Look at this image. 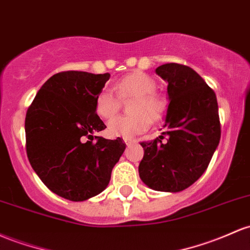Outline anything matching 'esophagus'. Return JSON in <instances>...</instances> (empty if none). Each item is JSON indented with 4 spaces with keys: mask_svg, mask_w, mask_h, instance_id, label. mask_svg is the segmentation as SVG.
Instances as JSON below:
<instances>
[{
    "mask_svg": "<svg viewBox=\"0 0 250 250\" xmlns=\"http://www.w3.org/2000/svg\"><path fill=\"white\" fill-rule=\"evenodd\" d=\"M135 142V140H131V139H125V144L127 145V146H130L131 144H134Z\"/></svg>",
    "mask_w": 250,
    "mask_h": 250,
    "instance_id": "esophagus-1",
    "label": "esophagus"
}]
</instances>
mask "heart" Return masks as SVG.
<instances>
[{"instance_id":"b5f03b06","label":"heart","mask_w":250,"mask_h":250,"mask_svg":"<svg viewBox=\"0 0 250 250\" xmlns=\"http://www.w3.org/2000/svg\"><path fill=\"white\" fill-rule=\"evenodd\" d=\"M122 98L135 97L131 106V116H117L108 122V133L115 138L130 139L146 131L150 125V119L158 121L165 112V101L155 95L156 84L149 76L134 72L122 78L116 84ZM120 108V100L110 89L104 87L96 97L95 111L104 120L111 119Z\"/></svg>"}]
</instances>
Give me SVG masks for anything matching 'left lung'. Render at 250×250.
<instances>
[{
  "mask_svg": "<svg viewBox=\"0 0 250 250\" xmlns=\"http://www.w3.org/2000/svg\"><path fill=\"white\" fill-rule=\"evenodd\" d=\"M155 72L168 83L164 125L167 131L153 141L141 142L145 154L139 174L152 190L179 192L202 177L218 146L217 98L191 67L169 62L156 67Z\"/></svg>",
  "mask_w": 250,
  "mask_h": 250,
  "instance_id": "left-lung-1",
  "label": "left lung"
}]
</instances>
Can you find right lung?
Segmentation results:
<instances>
[{"label": "right lung", "mask_w": 250, "mask_h": 250, "mask_svg": "<svg viewBox=\"0 0 250 250\" xmlns=\"http://www.w3.org/2000/svg\"><path fill=\"white\" fill-rule=\"evenodd\" d=\"M110 75L83 71L56 73L45 82L26 114V150L41 182L62 198L83 202L110 182L125 149L121 138L95 136L105 125L95 111L96 97Z\"/></svg>", "instance_id": "add662e5"}]
</instances>
